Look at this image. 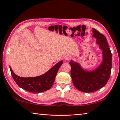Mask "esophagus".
<instances>
[{
    "label": "esophagus",
    "mask_w": 120,
    "mask_h": 120,
    "mask_svg": "<svg viewBox=\"0 0 120 120\" xmlns=\"http://www.w3.org/2000/svg\"><path fill=\"white\" fill-rule=\"evenodd\" d=\"M70 59V56L69 55H66L64 56V59L65 60H69Z\"/></svg>",
    "instance_id": "1"
}]
</instances>
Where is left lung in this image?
Listing matches in <instances>:
<instances>
[{
	"label": "left lung",
	"instance_id": "obj_1",
	"mask_svg": "<svg viewBox=\"0 0 120 120\" xmlns=\"http://www.w3.org/2000/svg\"><path fill=\"white\" fill-rule=\"evenodd\" d=\"M93 37L102 50L103 60L98 68L93 71L85 70L79 64L71 60V76L75 87L84 93H91L104 87L110 77L112 68V53L106 38L95 28Z\"/></svg>",
	"mask_w": 120,
	"mask_h": 120
}]
</instances>
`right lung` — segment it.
Instances as JSON below:
<instances>
[{
    "instance_id": "obj_1",
    "label": "right lung",
    "mask_w": 120,
    "mask_h": 120,
    "mask_svg": "<svg viewBox=\"0 0 120 120\" xmlns=\"http://www.w3.org/2000/svg\"><path fill=\"white\" fill-rule=\"evenodd\" d=\"M62 63V61H61L45 74L35 77L24 78L18 76L13 72L11 67L10 70L12 77L19 87L30 92L41 93L49 90L52 86Z\"/></svg>"
}]
</instances>
